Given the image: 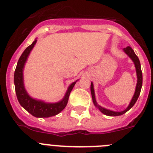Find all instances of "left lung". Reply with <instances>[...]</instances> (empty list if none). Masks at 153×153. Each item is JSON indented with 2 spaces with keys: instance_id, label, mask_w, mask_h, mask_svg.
<instances>
[{
  "instance_id": "left-lung-1",
  "label": "left lung",
  "mask_w": 153,
  "mask_h": 153,
  "mask_svg": "<svg viewBox=\"0 0 153 153\" xmlns=\"http://www.w3.org/2000/svg\"><path fill=\"white\" fill-rule=\"evenodd\" d=\"M124 51L131 57V60L134 61V65H135L136 67V71H137V86H136V90L135 92H134V95L132 98V100L130 102V105H128V107L125 109L124 111H113L108 110V109H106L105 108H102V106L99 105L97 104L96 100V97H95V92H94V88H93V83L91 82V94H92V101H93V103L95 105L96 108L99 109L102 113H103L104 114L108 116H119L121 115V114H124V113L129 111L133 106L134 105V104L137 102V99H138L140 94L141 88H142V84H143V74H142V71H141V66H140V60H139L138 57L136 55V54L134 53V50L131 48L130 46H127V48H124Z\"/></svg>"
}]
</instances>
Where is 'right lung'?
<instances>
[{
	"instance_id": "right-lung-1",
	"label": "right lung",
	"mask_w": 153,
	"mask_h": 153,
	"mask_svg": "<svg viewBox=\"0 0 153 153\" xmlns=\"http://www.w3.org/2000/svg\"><path fill=\"white\" fill-rule=\"evenodd\" d=\"M37 40H35L32 45L28 46L22 52L17 62L16 70L14 72V84L16 97L19 104L24 108L32 115L36 117H49L59 114L66 107L69 99L70 93L74 88L76 82H74L67 89L65 96L61 101L56 103H46L43 101L36 100L28 95L23 83V68L30 51L36 45Z\"/></svg>"
}]
</instances>
